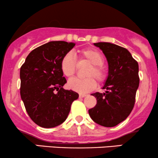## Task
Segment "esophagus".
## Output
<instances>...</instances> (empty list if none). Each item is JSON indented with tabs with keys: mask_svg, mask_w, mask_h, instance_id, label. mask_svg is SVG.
Returning <instances> with one entry per match:
<instances>
[{
	"mask_svg": "<svg viewBox=\"0 0 158 158\" xmlns=\"http://www.w3.org/2000/svg\"><path fill=\"white\" fill-rule=\"evenodd\" d=\"M86 94H79V97L80 98H83V97H86Z\"/></svg>",
	"mask_w": 158,
	"mask_h": 158,
	"instance_id": "esophagus-1",
	"label": "esophagus"
}]
</instances>
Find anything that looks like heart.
<instances>
[{
  "label": "heart",
  "instance_id": "obj_1",
  "mask_svg": "<svg viewBox=\"0 0 158 158\" xmlns=\"http://www.w3.org/2000/svg\"><path fill=\"white\" fill-rule=\"evenodd\" d=\"M79 60L86 61L90 64L87 70L85 79L73 78L68 81V86L70 89L78 93H88L97 88L95 77L99 83H103L107 79V71L103 67L104 57L100 52L92 48H87L79 51ZM60 68L62 73L67 77H72L77 71V60L71 52H67L61 58Z\"/></svg>",
  "mask_w": 158,
  "mask_h": 158
}]
</instances>
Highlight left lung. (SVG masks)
Segmentation results:
<instances>
[{"label": "left lung", "mask_w": 158, "mask_h": 158, "mask_svg": "<svg viewBox=\"0 0 158 158\" xmlns=\"http://www.w3.org/2000/svg\"><path fill=\"white\" fill-rule=\"evenodd\" d=\"M94 44L106 56L108 75L102 88L106 92L91 94L97 102L88 113L97 124L114 127L128 117L135 106L139 82L138 63L127 49L118 45L108 42Z\"/></svg>", "instance_id": "1"}]
</instances>
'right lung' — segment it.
<instances>
[{"instance_id":"add662e5","label":"right lung","mask_w":158,"mask_h":158,"mask_svg":"<svg viewBox=\"0 0 158 158\" xmlns=\"http://www.w3.org/2000/svg\"><path fill=\"white\" fill-rule=\"evenodd\" d=\"M75 43L50 41L34 49L20 70L21 97L30 117L38 126L53 128L64 123L79 94L64 90L61 58Z\"/></svg>"}]
</instances>
